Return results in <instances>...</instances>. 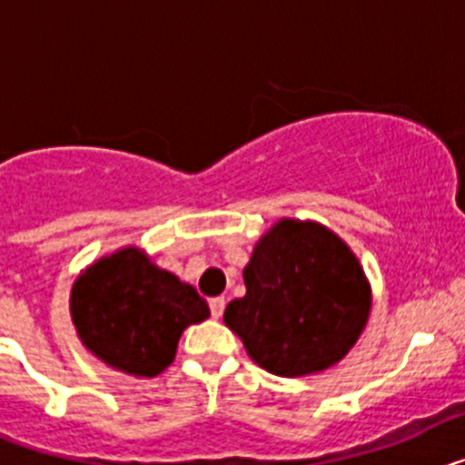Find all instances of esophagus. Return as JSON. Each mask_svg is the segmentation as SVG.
Listing matches in <instances>:
<instances>
[{"mask_svg": "<svg viewBox=\"0 0 465 465\" xmlns=\"http://www.w3.org/2000/svg\"><path fill=\"white\" fill-rule=\"evenodd\" d=\"M209 310H212L213 319H221V316H223V310H225V298H223V295L209 300Z\"/></svg>", "mask_w": 465, "mask_h": 465, "instance_id": "1", "label": "esophagus"}]
</instances>
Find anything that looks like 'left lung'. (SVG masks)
<instances>
[{
  "label": "left lung",
  "mask_w": 465,
  "mask_h": 465,
  "mask_svg": "<svg viewBox=\"0 0 465 465\" xmlns=\"http://www.w3.org/2000/svg\"><path fill=\"white\" fill-rule=\"evenodd\" d=\"M244 298L223 322L262 371L323 372L349 354L372 307L363 265L347 242L316 221L279 219L253 246Z\"/></svg>",
  "instance_id": "obj_1"
}]
</instances>
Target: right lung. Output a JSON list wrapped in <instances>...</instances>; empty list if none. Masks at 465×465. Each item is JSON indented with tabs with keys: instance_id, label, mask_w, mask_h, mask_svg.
I'll list each match as a JSON object with an SVG mask.
<instances>
[{
	"instance_id": "add662e5",
	"label": "right lung",
	"mask_w": 465,
	"mask_h": 465,
	"mask_svg": "<svg viewBox=\"0 0 465 465\" xmlns=\"http://www.w3.org/2000/svg\"><path fill=\"white\" fill-rule=\"evenodd\" d=\"M76 335L94 359L133 377L170 368L179 338L209 319L207 300L139 246L90 262L69 293Z\"/></svg>"
}]
</instances>
